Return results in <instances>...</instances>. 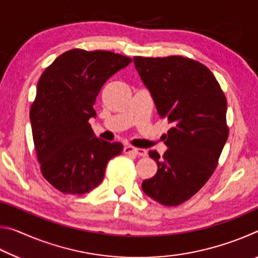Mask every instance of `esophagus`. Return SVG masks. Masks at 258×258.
Masks as SVG:
<instances>
[{"mask_svg": "<svg viewBox=\"0 0 258 258\" xmlns=\"http://www.w3.org/2000/svg\"><path fill=\"white\" fill-rule=\"evenodd\" d=\"M124 152L125 154H132L135 156H140V157H146L147 156V150L146 149H141V148H135L132 146H126L124 148Z\"/></svg>", "mask_w": 258, "mask_h": 258, "instance_id": "34e87169", "label": "esophagus"}]
</instances>
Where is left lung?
Wrapping results in <instances>:
<instances>
[{
	"mask_svg": "<svg viewBox=\"0 0 258 258\" xmlns=\"http://www.w3.org/2000/svg\"><path fill=\"white\" fill-rule=\"evenodd\" d=\"M134 66L149 90L157 112L168 130L156 175L142 182L148 197L164 206H177L202 189L216 168L229 137L226 98L213 73L198 61L134 56Z\"/></svg>",
	"mask_w": 258,
	"mask_h": 258,
	"instance_id": "8db88e82",
	"label": "left lung"
}]
</instances>
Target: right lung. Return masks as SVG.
<instances>
[{"label": "right lung", "mask_w": 258, "mask_h": 258, "mask_svg": "<svg viewBox=\"0 0 258 258\" xmlns=\"http://www.w3.org/2000/svg\"><path fill=\"white\" fill-rule=\"evenodd\" d=\"M132 59L109 51L74 49L59 55L37 83L30 107L33 140L46 181L62 194L83 195L102 182L120 142L95 137L89 119L102 85Z\"/></svg>", "instance_id": "obj_1"}]
</instances>
